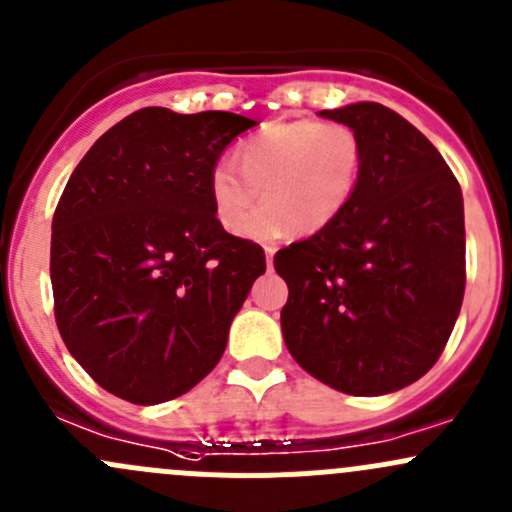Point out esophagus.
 <instances>
[{
    "label": "esophagus",
    "mask_w": 512,
    "mask_h": 512,
    "mask_svg": "<svg viewBox=\"0 0 512 512\" xmlns=\"http://www.w3.org/2000/svg\"><path fill=\"white\" fill-rule=\"evenodd\" d=\"M275 252H277V247H265V260H267V270H272V267H275Z\"/></svg>",
    "instance_id": "1"
}]
</instances>
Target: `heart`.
<instances>
[{"label":"heart","mask_w":512,"mask_h":512,"mask_svg":"<svg viewBox=\"0 0 512 512\" xmlns=\"http://www.w3.org/2000/svg\"><path fill=\"white\" fill-rule=\"evenodd\" d=\"M235 163H218L210 173V203L227 232L242 235L265 194L271 205L251 219L247 235L255 240H270L285 230L314 235L352 203L364 146L344 123L289 118L265 123L245 138Z\"/></svg>","instance_id":"1"}]
</instances>
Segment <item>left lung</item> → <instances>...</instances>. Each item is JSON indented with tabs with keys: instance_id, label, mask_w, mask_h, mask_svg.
Listing matches in <instances>:
<instances>
[{
	"instance_id": "8db88e82",
	"label": "left lung",
	"mask_w": 512,
	"mask_h": 512,
	"mask_svg": "<svg viewBox=\"0 0 512 512\" xmlns=\"http://www.w3.org/2000/svg\"><path fill=\"white\" fill-rule=\"evenodd\" d=\"M364 146L349 208L275 255L282 337L299 366L352 396L414 384L438 361L466 289L456 175L404 116L374 101L319 111Z\"/></svg>"
}]
</instances>
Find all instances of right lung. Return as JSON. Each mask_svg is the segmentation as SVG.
Instances as JSON below:
<instances>
[{"label": "right lung", "mask_w": 512, "mask_h": 512, "mask_svg": "<svg viewBox=\"0 0 512 512\" xmlns=\"http://www.w3.org/2000/svg\"><path fill=\"white\" fill-rule=\"evenodd\" d=\"M255 126L227 111L141 108L71 173L51 223L56 327L118 399L183 396L223 356L265 252L218 223L210 173Z\"/></svg>", "instance_id": "obj_1"}]
</instances>
